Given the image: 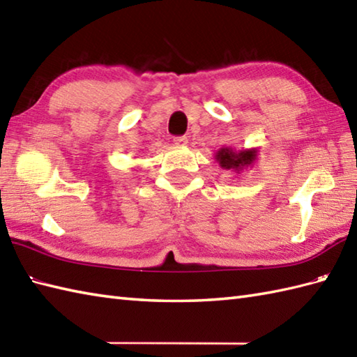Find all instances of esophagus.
Listing matches in <instances>:
<instances>
[{
	"mask_svg": "<svg viewBox=\"0 0 357 357\" xmlns=\"http://www.w3.org/2000/svg\"><path fill=\"white\" fill-rule=\"evenodd\" d=\"M187 142H188L187 136H176V138H173V144L178 147H185Z\"/></svg>",
	"mask_w": 357,
	"mask_h": 357,
	"instance_id": "34e87169",
	"label": "esophagus"
}]
</instances>
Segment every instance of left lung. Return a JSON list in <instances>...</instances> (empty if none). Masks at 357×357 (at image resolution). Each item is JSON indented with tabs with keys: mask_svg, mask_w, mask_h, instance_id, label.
<instances>
[{
	"mask_svg": "<svg viewBox=\"0 0 357 357\" xmlns=\"http://www.w3.org/2000/svg\"><path fill=\"white\" fill-rule=\"evenodd\" d=\"M257 153H259L257 149L234 150L231 147H222L215 153V161L219 164L221 169L241 173L242 170H247L250 167L255 165Z\"/></svg>",
	"mask_w": 357,
	"mask_h": 357,
	"instance_id": "obj_1",
	"label": "left lung"
}]
</instances>
